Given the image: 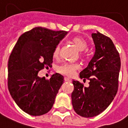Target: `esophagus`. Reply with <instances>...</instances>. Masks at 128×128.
I'll use <instances>...</instances> for the list:
<instances>
[{"instance_id": "34e87169", "label": "esophagus", "mask_w": 128, "mask_h": 128, "mask_svg": "<svg viewBox=\"0 0 128 128\" xmlns=\"http://www.w3.org/2000/svg\"><path fill=\"white\" fill-rule=\"evenodd\" d=\"M64 80H65L66 82H72V80L70 79V78H67V77H64Z\"/></svg>"}]
</instances>
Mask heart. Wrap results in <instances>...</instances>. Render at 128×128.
<instances>
[{
    "mask_svg": "<svg viewBox=\"0 0 128 128\" xmlns=\"http://www.w3.org/2000/svg\"><path fill=\"white\" fill-rule=\"evenodd\" d=\"M72 42L74 43V45L78 48L79 50H84L87 48V42L85 39L80 36L74 37L72 39ZM60 45H57L55 47L54 51H53V57L55 58H58L60 54ZM84 54L86 53L84 52ZM80 68L79 64L75 62H64L61 64L58 68V72L61 74L66 75V76H71L74 74V72L76 70H78Z\"/></svg>",
    "mask_w": 128,
    "mask_h": 128,
    "instance_id": "b5f03b06",
    "label": "heart"
}]
</instances>
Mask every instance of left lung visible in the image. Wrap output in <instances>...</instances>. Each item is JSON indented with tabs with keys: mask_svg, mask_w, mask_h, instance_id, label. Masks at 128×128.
Instances as JSON below:
<instances>
[{
	"mask_svg": "<svg viewBox=\"0 0 128 128\" xmlns=\"http://www.w3.org/2000/svg\"><path fill=\"white\" fill-rule=\"evenodd\" d=\"M95 53L87 68L80 73L81 79L90 80L89 86L72 81V102L74 111L92 118L104 111L117 94L121 66L119 52L109 37L99 32L92 33Z\"/></svg>",
	"mask_w": 128,
	"mask_h": 128,
	"instance_id": "8db88e82",
	"label": "left lung"
}]
</instances>
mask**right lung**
Listing matches in <instances>:
<instances>
[{
    "label": "right lung",
    "mask_w": 128,
    "mask_h": 128,
    "mask_svg": "<svg viewBox=\"0 0 128 128\" xmlns=\"http://www.w3.org/2000/svg\"><path fill=\"white\" fill-rule=\"evenodd\" d=\"M67 32L36 27L19 37L11 52L8 90L18 107L29 115H43L53 106L64 77L56 73L48 80L38 73L51 66L54 48Z\"/></svg>",
    "instance_id": "right-lung-1"
}]
</instances>
